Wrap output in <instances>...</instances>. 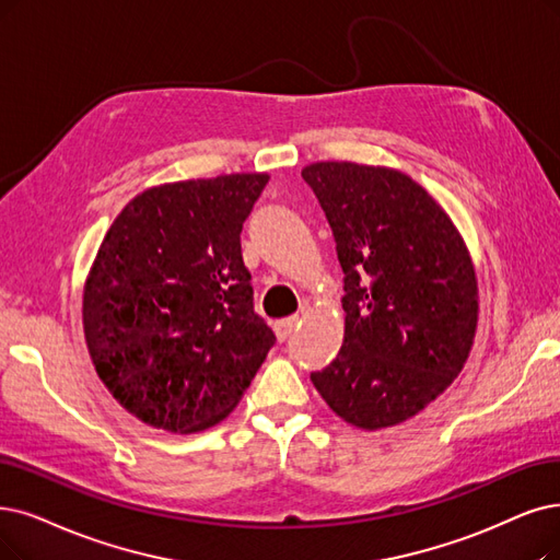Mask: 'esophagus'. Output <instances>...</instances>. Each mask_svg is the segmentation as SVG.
<instances>
[{
	"instance_id": "obj_1",
	"label": "esophagus",
	"mask_w": 560,
	"mask_h": 560,
	"mask_svg": "<svg viewBox=\"0 0 560 560\" xmlns=\"http://www.w3.org/2000/svg\"><path fill=\"white\" fill-rule=\"evenodd\" d=\"M299 315H292V317H287V319H280V322H276V335H278V340H287L289 335L294 332V328L299 326Z\"/></svg>"
}]
</instances>
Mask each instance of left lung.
Returning <instances> with one entry per match:
<instances>
[{"mask_svg":"<svg viewBox=\"0 0 560 560\" xmlns=\"http://www.w3.org/2000/svg\"><path fill=\"white\" fill-rule=\"evenodd\" d=\"M345 273V340L310 378L363 430L422 411L464 368L478 324L471 259L445 211L407 174L355 163L303 172Z\"/></svg>","mask_w":560,"mask_h":560,"instance_id":"1","label":"left lung"}]
</instances>
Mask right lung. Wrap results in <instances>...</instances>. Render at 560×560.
<instances>
[{
  "instance_id": "obj_1",
  "label": "right lung",
  "mask_w": 560,
  "mask_h": 560,
  "mask_svg": "<svg viewBox=\"0 0 560 560\" xmlns=\"http://www.w3.org/2000/svg\"><path fill=\"white\" fill-rule=\"evenodd\" d=\"M266 184L225 174L149 188L101 243L82 301L86 347L112 397L151 428L220 422L276 345L241 257Z\"/></svg>"
}]
</instances>
